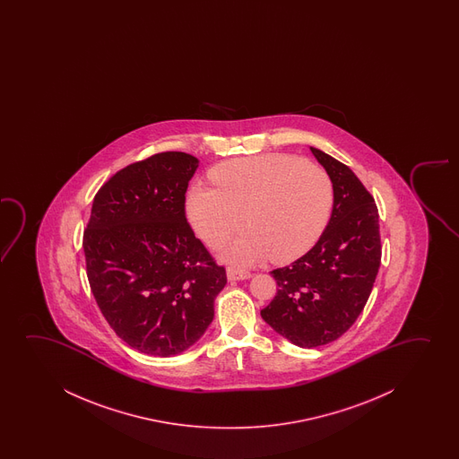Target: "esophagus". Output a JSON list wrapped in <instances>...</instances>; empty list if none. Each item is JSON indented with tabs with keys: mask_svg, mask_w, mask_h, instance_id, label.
I'll use <instances>...</instances> for the list:
<instances>
[{
	"mask_svg": "<svg viewBox=\"0 0 459 459\" xmlns=\"http://www.w3.org/2000/svg\"><path fill=\"white\" fill-rule=\"evenodd\" d=\"M251 277L249 271L237 270V268H227V279L229 281H246Z\"/></svg>",
	"mask_w": 459,
	"mask_h": 459,
	"instance_id": "1",
	"label": "esophagus"
}]
</instances>
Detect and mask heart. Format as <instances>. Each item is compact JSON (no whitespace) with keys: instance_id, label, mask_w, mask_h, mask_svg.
Instances as JSON below:
<instances>
[{"instance_id":"heart-1","label":"heart","mask_w":459,"mask_h":459,"mask_svg":"<svg viewBox=\"0 0 459 459\" xmlns=\"http://www.w3.org/2000/svg\"><path fill=\"white\" fill-rule=\"evenodd\" d=\"M214 188L195 185L185 201L189 226L216 246L245 220L249 227L224 249V258L251 264L301 257L320 238L333 208V183L315 164L290 155L239 158L210 174Z\"/></svg>"}]
</instances>
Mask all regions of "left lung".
<instances>
[{
	"instance_id": "8db88e82",
	"label": "left lung",
	"mask_w": 459,
	"mask_h": 459,
	"mask_svg": "<svg viewBox=\"0 0 459 459\" xmlns=\"http://www.w3.org/2000/svg\"><path fill=\"white\" fill-rule=\"evenodd\" d=\"M310 152L333 182V214L306 255L271 271L277 293L260 312L279 335L301 348L331 343L354 325L381 264L375 199L348 166L315 147Z\"/></svg>"
}]
</instances>
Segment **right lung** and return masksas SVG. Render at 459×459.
Listing matches in <instances>:
<instances>
[{
    "label": "right lung",
    "mask_w": 459,
    "mask_h": 459,
    "mask_svg": "<svg viewBox=\"0 0 459 459\" xmlns=\"http://www.w3.org/2000/svg\"><path fill=\"white\" fill-rule=\"evenodd\" d=\"M199 160L163 152L114 174L95 195L82 237L89 283L126 343L169 358L197 343L227 283L185 218Z\"/></svg>",
    "instance_id": "add662e5"
}]
</instances>
